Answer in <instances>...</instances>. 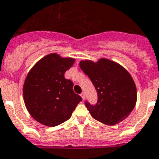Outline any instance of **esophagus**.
<instances>
[{
  "label": "esophagus",
  "instance_id": "obj_1",
  "mask_svg": "<svg viewBox=\"0 0 159 159\" xmlns=\"http://www.w3.org/2000/svg\"><path fill=\"white\" fill-rule=\"evenodd\" d=\"M80 95H81V97L82 98V99L84 100V99H85V93H81Z\"/></svg>",
  "mask_w": 159,
  "mask_h": 159
}]
</instances>
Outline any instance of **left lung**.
<instances>
[{"label": "left lung", "mask_w": 159, "mask_h": 159, "mask_svg": "<svg viewBox=\"0 0 159 159\" xmlns=\"http://www.w3.org/2000/svg\"><path fill=\"white\" fill-rule=\"evenodd\" d=\"M79 66L98 93L96 104L85 102L91 116L109 125H116L125 119L137 101L136 86L130 74L118 63L105 58L96 63L81 61Z\"/></svg>", "instance_id": "left-lung-1"}]
</instances>
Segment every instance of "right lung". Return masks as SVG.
<instances>
[{"label":"right lung","mask_w":159,"mask_h":159,"mask_svg":"<svg viewBox=\"0 0 159 159\" xmlns=\"http://www.w3.org/2000/svg\"><path fill=\"white\" fill-rule=\"evenodd\" d=\"M74 59L57 53L44 57L29 72L23 86L25 104L36 121L46 126H56L70 119L82 100L73 90L74 83L65 78Z\"/></svg>","instance_id":"obj_1"}]
</instances>
